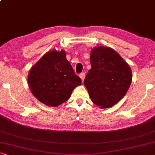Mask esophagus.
Wrapping results in <instances>:
<instances>
[{"mask_svg":"<svg viewBox=\"0 0 155 155\" xmlns=\"http://www.w3.org/2000/svg\"><path fill=\"white\" fill-rule=\"evenodd\" d=\"M85 76H86V74H85L84 72L81 73V74L79 75V77H81V78L82 81H84V78H85Z\"/></svg>","mask_w":155,"mask_h":155,"instance_id":"obj_1","label":"esophagus"}]
</instances>
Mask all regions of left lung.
Listing matches in <instances>:
<instances>
[{
    "label": "left lung",
    "mask_w": 155,
    "mask_h": 155,
    "mask_svg": "<svg viewBox=\"0 0 155 155\" xmlns=\"http://www.w3.org/2000/svg\"><path fill=\"white\" fill-rule=\"evenodd\" d=\"M91 69L84 80L91 101L100 108L114 106L123 98L132 81L129 65L114 50L97 46L91 53Z\"/></svg>",
    "instance_id": "obj_1"
}]
</instances>
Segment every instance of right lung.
I'll list each match as a JSON object with an SVG mask.
<instances>
[{"instance_id": "obj_1", "label": "right lung", "mask_w": 155, "mask_h": 155, "mask_svg": "<svg viewBox=\"0 0 155 155\" xmlns=\"http://www.w3.org/2000/svg\"><path fill=\"white\" fill-rule=\"evenodd\" d=\"M28 84L35 97L48 106L57 107L70 97L74 89L81 85L65 51L48 52L31 67Z\"/></svg>"}]
</instances>
